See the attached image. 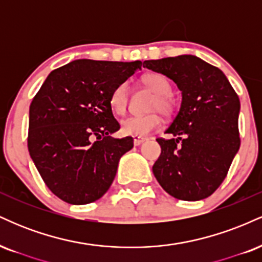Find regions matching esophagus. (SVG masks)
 Masks as SVG:
<instances>
[{
  "mask_svg": "<svg viewBox=\"0 0 262 262\" xmlns=\"http://www.w3.org/2000/svg\"><path fill=\"white\" fill-rule=\"evenodd\" d=\"M145 140H146L145 138H143V137H134L133 138V143H134L135 146L141 145V144H143Z\"/></svg>",
  "mask_w": 262,
  "mask_h": 262,
  "instance_id": "esophagus-1",
  "label": "esophagus"
}]
</instances>
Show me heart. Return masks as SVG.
<instances>
[{"label":"heart","mask_w":262,"mask_h":262,"mask_svg":"<svg viewBox=\"0 0 262 262\" xmlns=\"http://www.w3.org/2000/svg\"><path fill=\"white\" fill-rule=\"evenodd\" d=\"M141 83L154 92V97L149 103V110L152 112L139 116H132L125 118L121 123V130L123 134L132 135V137H146L150 133L156 130L161 125V112L164 116H170L175 110V101L171 96L170 81L162 74L148 73L141 76ZM129 91L128 85L125 82L118 83L111 91L110 106L117 114H123L127 111Z\"/></svg>","instance_id":"obj_1"}]
</instances>
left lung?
Wrapping results in <instances>:
<instances>
[{"label": "left lung", "instance_id": "1", "mask_svg": "<svg viewBox=\"0 0 262 262\" xmlns=\"http://www.w3.org/2000/svg\"><path fill=\"white\" fill-rule=\"evenodd\" d=\"M144 68L167 76L182 92L181 108L158 138L161 155L152 172L177 200L209 197L224 179L240 148V101L221 69L193 55L145 60Z\"/></svg>", "mask_w": 262, "mask_h": 262}]
</instances>
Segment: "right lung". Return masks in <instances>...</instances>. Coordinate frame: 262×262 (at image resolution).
Returning a JSON list of instances; mask_svg holds the SVG:
<instances>
[{
    "mask_svg": "<svg viewBox=\"0 0 262 262\" xmlns=\"http://www.w3.org/2000/svg\"><path fill=\"white\" fill-rule=\"evenodd\" d=\"M143 62L74 60L55 69L29 107L28 150L47 187L70 204L100 200L112 185L119 159L133 138L110 106L111 91Z\"/></svg>",
    "mask_w": 262,
    "mask_h": 262,
    "instance_id": "1",
    "label": "right lung"
}]
</instances>
